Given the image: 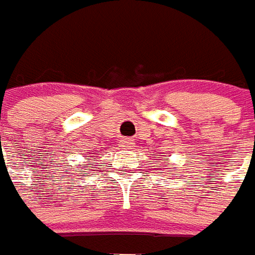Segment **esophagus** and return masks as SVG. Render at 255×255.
I'll list each match as a JSON object with an SVG mask.
<instances>
[{
	"label": "esophagus",
	"mask_w": 255,
	"mask_h": 255,
	"mask_svg": "<svg viewBox=\"0 0 255 255\" xmlns=\"http://www.w3.org/2000/svg\"><path fill=\"white\" fill-rule=\"evenodd\" d=\"M133 146H135V143H133L132 139L126 138V139H123V140H122V147H123V149H126V150L132 149Z\"/></svg>",
	"instance_id": "esophagus-1"
}]
</instances>
